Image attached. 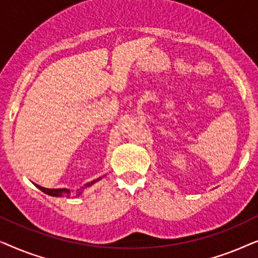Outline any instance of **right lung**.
Here are the masks:
<instances>
[{
  "label": "right lung",
  "instance_id": "add662e5",
  "mask_svg": "<svg viewBox=\"0 0 258 258\" xmlns=\"http://www.w3.org/2000/svg\"><path fill=\"white\" fill-rule=\"evenodd\" d=\"M96 181H98V179H95V181H93V182L87 183V184L84 185V188H86V186H90L91 184H94V183L96 182ZM37 188L40 189V190H42V191H43L44 194H47V195L56 196V197L62 196L63 194H67V195L69 196V194H70V190H68V189H47V188H43V186H40V185H37ZM80 194H79V195H80Z\"/></svg>",
  "mask_w": 258,
  "mask_h": 258
}]
</instances>
